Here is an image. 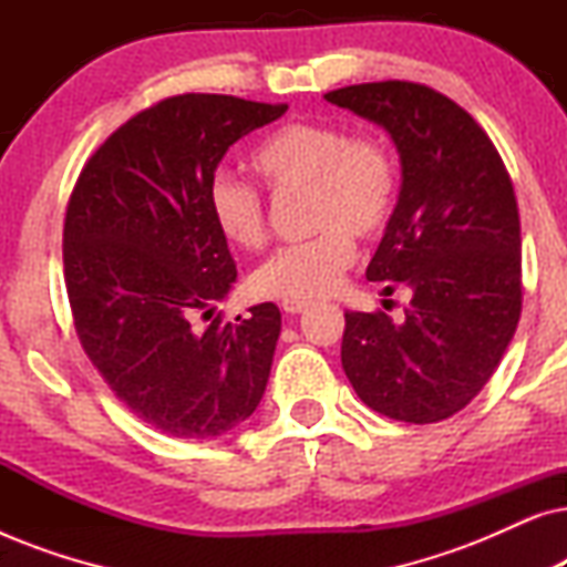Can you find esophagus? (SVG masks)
Returning a JSON list of instances; mask_svg holds the SVG:
<instances>
[{"label": "esophagus", "instance_id": "esophagus-1", "mask_svg": "<svg viewBox=\"0 0 567 567\" xmlns=\"http://www.w3.org/2000/svg\"><path fill=\"white\" fill-rule=\"evenodd\" d=\"M307 307H309V301H297V299H284L281 301V309L286 315H299V312H305Z\"/></svg>", "mask_w": 567, "mask_h": 567}]
</instances>
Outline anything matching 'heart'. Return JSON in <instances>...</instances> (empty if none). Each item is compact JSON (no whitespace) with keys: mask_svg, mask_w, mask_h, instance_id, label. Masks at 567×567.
Wrapping results in <instances>:
<instances>
[{"mask_svg":"<svg viewBox=\"0 0 567 567\" xmlns=\"http://www.w3.org/2000/svg\"><path fill=\"white\" fill-rule=\"evenodd\" d=\"M250 167L270 190L309 193L317 235L286 245L255 270L252 289L268 299L330 297L355 260L353 235H382L398 204V159L379 136L351 134L338 121H291L262 138ZM208 214L229 245L255 250L266 239L260 193L229 175L208 183Z\"/></svg>","mask_w":567,"mask_h":567,"instance_id":"obj_1","label":"heart"}]
</instances>
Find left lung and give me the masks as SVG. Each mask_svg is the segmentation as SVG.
<instances>
[{"label":"left lung","instance_id":"obj_1","mask_svg":"<svg viewBox=\"0 0 567 567\" xmlns=\"http://www.w3.org/2000/svg\"><path fill=\"white\" fill-rule=\"evenodd\" d=\"M324 100L374 121L400 152L402 185L369 281L413 293L405 320L346 312L348 382L392 421L460 413L493 377L522 315V224L508 169L472 115L415 82H369Z\"/></svg>","mask_w":567,"mask_h":567}]
</instances>
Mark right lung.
Segmentation results:
<instances>
[{
  "label": "right lung",
  "instance_id": "right-lung-1",
  "mask_svg": "<svg viewBox=\"0 0 567 567\" xmlns=\"http://www.w3.org/2000/svg\"><path fill=\"white\" fill-rule=\"evenodd\" d=\"M289 105L175 95L136 113L80 173L64 219V281L80 343L115 398L175 439H214L266 392L281 312L274 301L206 331L237 281L208 214L227 150Z\"/></svg>",
  "mask_w": 567,
  "mask_h": 567
}]
</instances>
